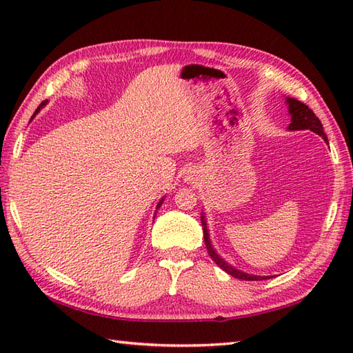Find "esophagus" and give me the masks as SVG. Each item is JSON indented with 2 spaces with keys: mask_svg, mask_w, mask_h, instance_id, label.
Segmentation results:
<instances>
[{
  "mask_svg": "<svg viewBox=\"0 0 353 353\" xmlns=\"http://www.w3.org/2000/svg\"><path fill=\"white\" fill-rule=\"evenodd\" d=\"M194 176H196V174H194L192 171H188V174L185 176V181H186V182H190V183H192L194 181H196V177H194Z\"/></svg>",
  "mask_w": 353,
  "mask_h": 353,
  "instance_id": "1",
  "label": "esophagus"
}]
</instances>
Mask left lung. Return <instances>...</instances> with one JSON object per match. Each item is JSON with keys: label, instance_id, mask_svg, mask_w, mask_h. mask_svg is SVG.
Segmentation results:
<instances>
[{"label": "left lung", "instance_id": "left-lung-1", "mask_svg": "<svg viewBox=\"0 0 353 353\" xmlns=\"http://www.w3.org/2000/svg\"><path fill=\"white\" fill-rule=\"evenodd\" d=\"M285 103H287L288 114L291 115V123L288 125V130H311L314 133L320 134V137L323 138L325 141H327L326 134L323 132V125H321L320 119L316 117V114H314V112L308 106H306V104H303L302 101H299L296 99H290V97L285 99ZM200 219H201V226H203V236H205V244H206L208 253H209V256L214 259L216 265L223 268L228 274L236 277V279H244V281L270 279L268 276H256V274L244 273V272H241V270L235 268L234 265H230L229 262L224 261L214 249L211 236H209V229H208V221H206L205 212H201Z\"/></svg>", "mask_w": 353, "mask_h": 353}]
</instances>
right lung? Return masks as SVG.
I'll return each instance as SVG.
<instances>
[{
    "label": "right lung",
    "mask_w": 353,
    "mask_h": 353,
    "mask_svg": "<svg viewBox=\"0 0 353 353\" xmlns=\"http://www.w3.org/2000/svg\"><path fill=\"white\" fill-rule=\"evenodd\" d=\"M47 103H48V101H42V103H41V104H39V108H37V109H36V112H34V114H33V117H32V119H33V118H34V117H36V115H37V114H39V110H41V109H42V108H43V106H45V104H47ZM32 119H30V121H32ZM162 201H163V197H162V199H161V201H159V203H157V206H156V209H159V208H161V205H162ZM154 214H156V212H154Z\"/></svg>",
    "instance_id": "right-lung-1"
}]
</instances>
